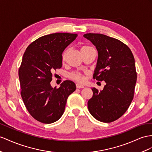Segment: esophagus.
I'll return each instance as SVG.
<instances>
[{"mask_svg":"<svg viewBox=\"0 0 152 152\" xmlns=\"http://www.w3.org/2000/svg\"><path fill=\"white\" fill-rule=\"evenodd\" d=\"M76 87L77 88H84V86H83L82 85H80V84H78V83H77L76 85Z\"/></svg>","mask_w":152,"mask_h":152,"instance_id":"34e87169","label":"esophagus"}]
</instances>
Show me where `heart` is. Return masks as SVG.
Masks as SVG:
<instances>
[{
  "instance_id": "1",
  "label": "heart",
  "mask_w": 152,
  "mask_h": 152,
  "mask_svg": "<svg viewBox=\"0 0 152 152\" xmlns=\"http://www.w3.org/2000/svg\"><path fill=\"white\" fill-rule=\"evenodd\" d=\"M90 49H92V48L87 45H83L81 48V51L82 53ZM67 52H68V50H65L63 54H62V61H64L65 60V58L67 55ZM69 77L70 79L75 80L77 81V82H79V83L83 82L85 79V75L79 72H72L71 73H70L69 75Z\"/></svg>"
}]
</instances>
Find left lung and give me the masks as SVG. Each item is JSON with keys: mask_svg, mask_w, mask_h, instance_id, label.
Here are the masks:
<instances>
[{"mask_svg": "<svg viewBox=\"0 0 152 152\" xmlns=\"http://www.w3.org/2000/svg\"><path fill=\"white\" fill-rule=\"evenodd\" d=\"M83 37L98 52L93 78L106 83L102 91L92 88L88 111L99 121L111 123L125 113L134 98L137 81L134 57L130 48L118 39L99 33H87Z\"/></svg>", "mask_w": 152, "mask_h": 152, "instance_id": "obj_1", "label": "left lung"}]
</instances>
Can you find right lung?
Here are the masks:
<instances>
[{
  "instance_id": "1",
  "label": "right lung",
  "mask_w": 152,
  "mask_h": 152,
  "mask_svg": "<svg viewBox=\"0 0 152 152\" xmlns=\"http://www.w3.org/2000/svg\"><path fill=\"white\" fill-rule=\"evenodd\" d=\"M77 34L56 33L41 37L27 48L18 70L20 94L34 119L43 123L56 121L63 115L69 96L76 90L72 81L59 88L50 85L53 72L62 67V53Z\"/></svg>"
}]
</instances>
